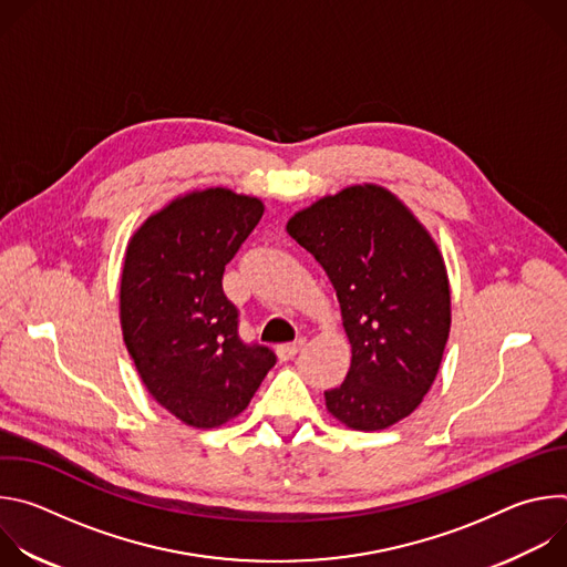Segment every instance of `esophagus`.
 <instances>
[{"label": "esophagus", "instance_id": "obj_1", "mask_svg": "<svg viewBox=\"0 0 567 567\" xmlns=\"http://www.w3.org/2000/svg\"><path fill=\"white\" fill-rule=\"evenodd\" d=\"M302 346H305V339H298V341H293V343H282V346H278V357H280V361L293 359Z\"/></svg>", "mask_w": 567, "mask_h": 567}]
</instances>
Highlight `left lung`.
Listing matches in <instances>:
<instances>
[{
  "mask_svg": "<svg viewBox=\"0 0 567 567\" xmlns=\"http://www.w3.org/2000/svg\"><path fill=\"white\" fill-rule=\"evenodd\" d=\"M330 276L352 363L328 411L357 431L409 417L435 381L451 328L442 256L424 226L379 186L322 197L287 224Z\"/></svg>",
  "mask_w": 567,
  "mask_h": 567,
  "instance_id": "obj_1",
  "label": "left lung"
}]
</instances>
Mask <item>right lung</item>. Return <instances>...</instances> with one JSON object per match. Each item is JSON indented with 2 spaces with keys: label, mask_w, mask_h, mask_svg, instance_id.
<instances>
[{
  "label": "right lung",
  "mask_w": 567,
  "mask_h": 567,
  "mask_svg": "<svg viewBox=\"0 0 567 567\" xmlns=\"http://www.w3.org/2000/svg\"><path fill=\"white\" fill-rule=\"evenodd\" d=\"M265 206L208 188L175 199L132 237L121 278V326L150 394L175 417L213 429L249 406L276 352L239 337L221 278Z\"/></svg>",
  "instance_id": "1"
}]
</instances>
